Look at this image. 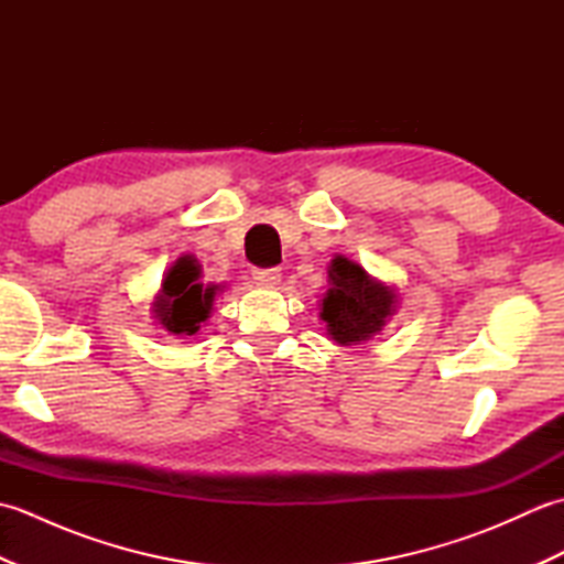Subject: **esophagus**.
Wrapping results in <instances>:
<instances>
[{"label": "esophagus", "instance_id": "obj_1", "mask_svg": "<svg viewBox=\"0 0 564 564\" xmlns=\"http://www.w3.org/2000/svg\"><path fill=\"white\" fill-rule=\"evenodd\" d=\"M251 279L259 285H267V289H273V285L281 283V271L279 269H254L251 271Z\"/></svg>", "mask_w": 564, "mask_h": 564}]
</instances>
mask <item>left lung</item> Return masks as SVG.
I'll return each instance as SVG.
<instances>
[{"instance_id":"1","label":"left lung","mask_w":564,"mask_h":564,"mask_svg":"<svg viewBox=\"0 0 564 564\" xmlns=\"http://www.w3.org/2000/svg\"><path fill=\"white\" fill-rule=\"evenodd\" d=\"M327 275L329 289L319 303V317L334 344L370 341L398 313V291L373 279L358 261L337 254L327 267Z\"/></svg>"}]
</instances>
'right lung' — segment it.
<instances>
[{"instance_id":"1","label":"right lung","mask_w":564,"mask_h":564,"mask_svg":"<svg viewBox=\"0 0 564 564\" xmlns=\"http://www.w3.org/2000/svg\"><path fill=\"white\" fill-rule=\"evenodd\" d=\"M220 285L203 283V269L194 254H182L162 275L150 313L154 322L176 339L196 337L206 325Z\"/></svg>"}]
</instances>
